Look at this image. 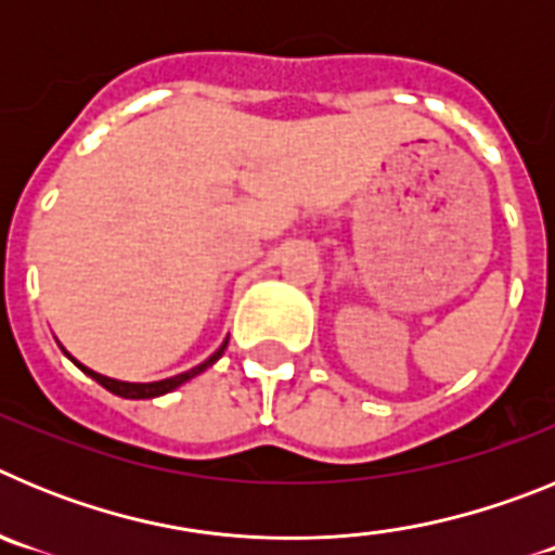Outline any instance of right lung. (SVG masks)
Wrapping results in <instances>:
<instances>
[{
	"label": "right lung",
	"mask_w": 555,
	"mask_h": 555,
	"mask_svg": "<svg viewBox=\"0 0 555 555\" xmlns=\"http://www.w3.org/2000/svg\"><path fill=\"white\" fill-rule=\"evenodd\" d=\"M224 347H228V338H224V341H222V347H219V350L214 352V356H210V358H205L203 364L191 366L189 372H180V375L164 377V380H152V384H130V380H116V377L100 375V372L88 370L86 364H80V361H77V358H72V352H68L66 347H63V345H61V350L66 352V358H68V361H72V364L77 366V370H82V372H86L88 377H94L96 384H100V386H105V389L111 391V395H116V397H125V400H152V397L169 395V391H175V389H178V386H183L185 380H191V377H197L199 372H205V370H208V366H214V364H217L219 358H222Z\"/></svg>",
	"instance_id": "obj_1"
}]
</instances>
